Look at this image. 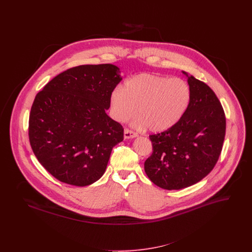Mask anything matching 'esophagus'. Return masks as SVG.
<instances>
[{"label": "esophagus", "mask_w": 252, "mask_h": 252, "mask_svg": "<svg viewBox=\"0 0 252 252\" xmlns=\"http://www.w3.org/2000/svg\"><path fill=\"white\" fill-rule=\"evenodd\" d=\"M137 136H138V134L136 132L132 131L129 128H125V131H124L125 139H132Z\"/></svg>", "instance_id": "34e87169"}]
</instances>
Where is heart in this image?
Returning a JSON list of instances; mask_svg holds the SVG:
<instances>
[{
    "label": "heart",
    "instance_id": "1",
    "mask_svg": "<svg viewBox=\"0 0 252 252\" xmlns=\"http://www.w3.org/2000/svg\"><path fill=\"white\" fill-rule=\"evenodd\" d=\"M192 98L189 84L178 77L140 73L116 88L110 97L111 115L118 122L135 116V125L152 132L166 131L185 115Z\"/></svg>",
    "mask_w": 252,
    "mask_h": 252
}]
</instances>
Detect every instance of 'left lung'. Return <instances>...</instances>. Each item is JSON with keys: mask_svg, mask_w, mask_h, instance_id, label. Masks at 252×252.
Listing matches in <instances>:
<instances>
[{"mask_svg": "<svg viewBox=\"0 0 252 252\" xmlns=\"http://www.w3.org/2000/svg\"><path fill=\"white\" fill-rule=\"evenodd\" d=\"M188 84L192 98L182 119L166 131L149 136L153 152L144 171L166 190H180L204 179L216 166L225 139V112L214 91L192 75Z\"/></svg>", "mask_w": 252, "mask_h": 252, "instance_id": "obj_1", "label": "left lung"}]
</instances>
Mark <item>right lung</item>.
<instances>
[{"mask_svg": "<svg viewBox=\"0 0 252 252\" xmlns=\"http://www.w3.org/2000/svg\"><path fill=\"white\" fill-rule=\"evenodd\" d=\"M112 64L80 65L61 72L34 100L28 135L40 164L61 182L87 186L106 171L122 125L106 113L120 83Z\"/></svg>", "mask_w": 252, "mask_h": 252, "instance_id": "add662e5", "label": "right lung"}]
</instances>
